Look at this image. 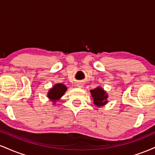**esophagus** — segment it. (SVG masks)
Listing matches in <instances>:
<instances>
[{"label":"esophagus","mask_w":155,"mask_h":155,"mask_svg":"<svg viewBox=\"0 0 155 155\" xmlns=\"http://www.w3.org/2000/svg\"><path fill=\"white\" fill-rule=\"evenodd\" d=\"M76 87H82V83L78 82L76 84Z\"/></svg>","instance_id":"obj_1"}]
</instances>
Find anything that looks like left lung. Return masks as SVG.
<instances>
[{"mask_svg": "<svg viewBox=\"0 0 155 155\" xmlns=\"http://www.w3.org/2000/svg\"><path fill=\"white\" fill-rule=\"evenodd\" d=\"M92 98H93L94 104L97 106H102L108 103V95L106 91L101 87H97L94 90H90Z\"/></svg>", "mask_w": 155, "mask_h": 155, "instance_id": "8db88e82", "label": "left lung"}]
</instances>
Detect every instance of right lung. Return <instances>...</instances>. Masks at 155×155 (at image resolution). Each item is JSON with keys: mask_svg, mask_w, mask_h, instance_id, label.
<instances>
[{"mask_svg": "<svg viewBox=\"0 0 155 155\" xmlns=\"http://www.w3.org/2000/svg\"><path fill=\"white\" fill-rule=\"evenodd\" d=\"M67 87L63 84H55L52 88L49 90L48 92L47 97L54 102V104L56 102V101H58L60 97L63 96L65 92H66Z\"/></svg>", "mask_w": 155, "mask_h": 155, "instance_id": "right-lung-1", "label": "right lung"}]
</instances>
